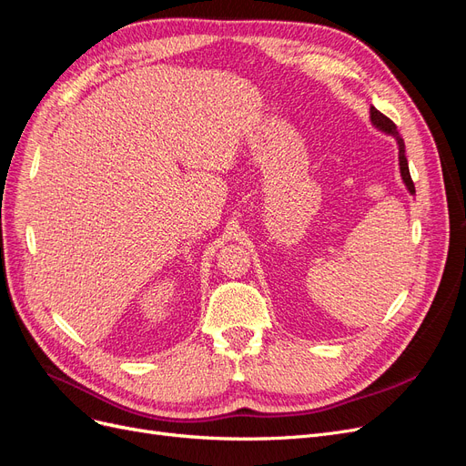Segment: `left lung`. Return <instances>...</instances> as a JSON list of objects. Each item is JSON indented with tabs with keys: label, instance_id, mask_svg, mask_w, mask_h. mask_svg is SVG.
<instances>
[{
	"label": "left lung",
	"instance_id": "obj_1",
	"mask_svg": "<svg viewBox=\"0 0 466 466\" xmlns=\"http://www.w3.org/2000/svg\"><path fill=\"white\" fill-rule=\"evenodd\" d=\"M370 115H371L370 118H371V124L375 126V128H377L379 132H383V134H387V136L394 137V142H397V147H399V168H400V177H402V182H404L406 190L414 196V194H416V188H414V182H412V178H410V171H408L404 139H402V137H400V134L397 132V126H394V124H392V120H389L385 115H380V112H379L375 106H371V108H370Z\"/></svg>",
	"mask_w": 466,
	"mask_h": 466
}]
</instances>
